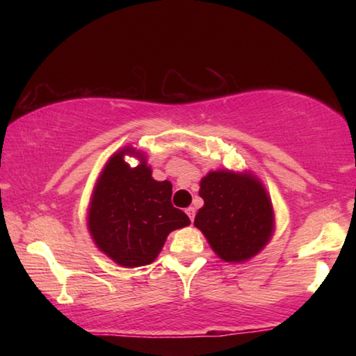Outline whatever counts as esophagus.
Here are the masks:
<instances>
[{
  "label": "esophagus",
  "instance_id": "esophagus-1",
  "mask_svg": "<svg viewBox=\"0 0 356 356\" xmlns=\"http://www.w3.org/2000/svg\"><path fill=\"white\" fill-rule=\"evenodd\" d=\"M185 212H186V215L190 216V220L193 221L195 220V213H196V210H195V207H188V209H185Z\"/></svg>",
  "mask_w": 356,
  "mask_h": 356
}]
</instances>
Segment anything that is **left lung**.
Instances as JSON below:
<instances>
[{
    "label": "left lung",
    "mask_w": 356,
    "mask_h": 356,
    "mask_svg": "<svg viewBox=\"0 0 356 356\" xmlns=\"http://www.w3.org/2000/svg\"><path fill=\"white\" fill-rule=\"evenodd\" d=\"M195 226L225 262L257 256L275 232V210L268 191L251 171L216 170L201 179Z\"/></svg>",
    "instance_id": "1"
}]
</instances>
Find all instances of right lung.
I'll return each instance as SVG.
<instances>
[{
    "label": "right lung",
    "instance_id": "obj_1",
    "mask_svg": "<svg viewBox=\"0 0 356 356\" xmlns=\"http://www.w3.org/2000/svg\"><path fill=\"white\" fill-rule=\"evenodd\" d=\"M140 161L131 168L124 156ZM170 180H155L146 154L125 146L106 160L88 207V231L95 246L120 267L152 264L176 229L190 218L171 204Z\"/></svg>",
    "mask_w": 356,
    "mask_h": 356
}]
</instances>
